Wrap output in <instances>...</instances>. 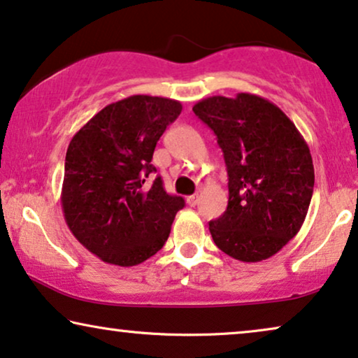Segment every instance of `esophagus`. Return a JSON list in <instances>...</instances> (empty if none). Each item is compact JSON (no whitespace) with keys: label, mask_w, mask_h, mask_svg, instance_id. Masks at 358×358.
Wrapping results in <instances>:
<instances>
[{"label":"esophagus","mask_w":358,"mask_h":358,"mask_svg":"<svg viewBox=\"0 0 358 358\" xmlns=\"http://www.w3.org/2000/svg\"><path fill=\"white\" fill-rule=\"evenodd\" d=\"M187 203H188L192 208H194V206H196V204L199 203V194L194 193V194H192V196H188V198H187Z\"/></svg>","instance_id":"obj_1"}]
</instances>
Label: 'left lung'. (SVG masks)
Segmentation results:
<instances>
[{
    "label": "left lung",
    "mask_w": 358,
    "mask_h": 358,
    "mask_svg": "<svg viewBox=\"0 0 358 358\" xmlns=\"http://www.w3.org/2000/svg\"><path fill=\"white\" fill-rule=\"evenodd\" d=\"M193 111L214 131L227 166V209L209 222L214 244L241 262L270 259L306 219L314 188L306 141L282 109L257 94L204 98Z\"/></svg>",
    "instance_id": "8db88e82"
}]
</instances>
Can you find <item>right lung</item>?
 Here are the masks:
<instances>
[{
	"label": "right lung",
	"instance_id": "1",
	"mask_svg": "<svg viewBox=\"0 0 358 358\" xmlns=\"http://www.w3.org/2000/svg\"><path fill=\"white\" fill-rule=\"evenodd\" d=\"M182 113L176 99L134 94L108 104L70 141L62 185L66 226L99 260L139 265L169 239L175 214L185 206L157 176L145 182L157 141Z\"/></svg>",
	"mask_w": 358,
	"mask_h": 358
}]
</instances>
